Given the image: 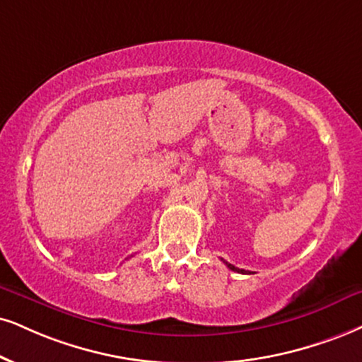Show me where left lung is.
I'll list each match as a JSON object with an SVG mask.
<instances>
[{"instance_id": "8db88e82", "label": "left lung", "mask_w": 362, "mask_h": 362, "mask_svg": "<svg viewBox=\"0 0 362 362\" xmlns=\"http://www.w3.org/2000/svg\"><path fill=\"white\" fill-rule=\"evenodd\" d=\"M223 263H225V265L228 267L230 270H233V272H238V274H248V272H245L243 269H236L235 265H231V263H228V262H225V260H223Z\"/></svg>"}]
</instances>
